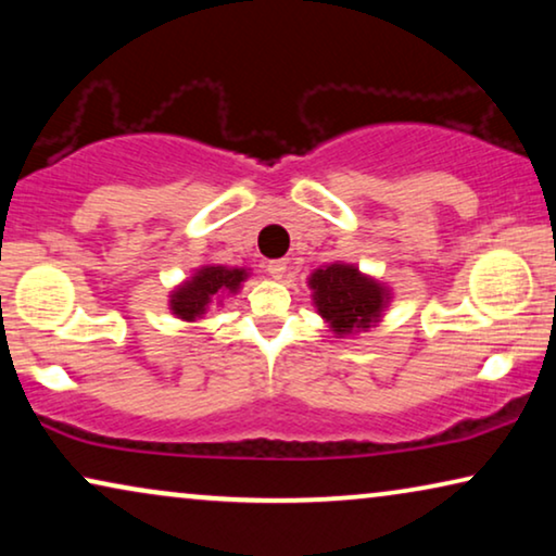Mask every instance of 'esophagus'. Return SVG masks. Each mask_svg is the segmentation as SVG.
Returning <instances> with one entry per match:
<instances>
[{"label": "esophagus", "instance_id": "34e87169", "mask_svg": "<svg viewBox=\"0 0 556 556\" xmlns=\"http://www.w3.org/2000/svg\"><path fill=\"white\" fill-rule=\"evenodd\" d=\"M265 268H268V276H270V278L280 280V278H286L288 265H286V261H270L268 265H265Z\"/></svg>", "mask_w": 556, "mask_h": 556}]
</instances>
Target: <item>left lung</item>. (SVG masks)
Listing matches in <instances>:
<instances>
[{"label":"left lung","mask_w":556,"mask_h":556,"mask_svg":"<svg viewBox=\"0 0 556 556\" xmlns=\"http://www.w3.org/2000/svg\"><path fill=\"white\" fill-rule=\"evenodd\" d=\"M308 288L314 306L337 337L367 331L382 318L390 303V288L364 276L349 263H331L311 273Z\"/></svg>","instance_id":"1"}]
</instances>
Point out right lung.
<instances>
[{"label": "right lung", "mask_w": 556, "mask_h": 556, "mask_svg": "<svg viewBox=\"0 0 556 556\" xmlns=\"http://www.w3.org/2000/svg\"><path fill=\"white\" fill-rule=\"evenodd\" d=\"M248 278L245 268H227V265H202L192 278L174 288L169 295L172 314L181 321H197L207 314L212 303L240 291V283Z\"/></svg>", "instance_id": "right-lung-1"}]
</instances>
